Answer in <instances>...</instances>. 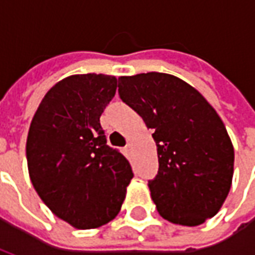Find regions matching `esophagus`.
I'll return each instance as SVG.
<instances>
[{
  "instance_id": "34e87169",
  "label": "esophagus",
  "mask_w": 255,
  "mask_h": 255,
  "mask_svg": "<svg viewBox=\"0 0 255 255\" xmlns=\"http://www.w3.org/2000/svg\"><path fill=\"white\" fill-rule=\"evenodd\" d=\"M131 147H132V144L127 143V146H126V150H128V151H129V150H131Z\"/></svg>"
}]
</instances>
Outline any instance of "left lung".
I'll use <instances>...</instances> for the list:
<instances>
[{
	"mask_svg": "<svg viewBox=\"0 0 255 255\" xmlns=\"http://www.w3.org/2000/svg\"><path fill=\"white\" fill-rule=\"evenodd\" d=\"M119 95L154 129L160 166L149 188L158 213L187 227L213 217L230 192L235 158L217 112L192 86L168 73L122 76Z\"/></svg>",
	"mask_w": 255,
	"mask_h": 255,
	"instance_id": "1",
	"label": "left lung"
}]
</instances>
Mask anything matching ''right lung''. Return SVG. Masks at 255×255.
<instances>
[{
	"mask_svg": "<svg viewBox=\"0 0 255 255\" xmlns=\"http://www.w3.org/2000/svg\"><path fill=\"white\" fill-rule=\"evenodd\" d=\"M109 75H72L49 90L27 136V165L43 203L79 230L116 217L133 177L128 160L106 144L100 117L116 94Z\"/></svg>",
	"mask_w": 255,
	"mask_h": 255,
	"instance_id": "add662e5",
	"label": "right lung"
}]
</instances>
